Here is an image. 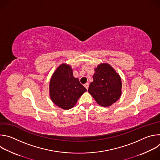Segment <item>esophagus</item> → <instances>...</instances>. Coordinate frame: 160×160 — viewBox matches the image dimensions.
Returning <instances> with one entry per match:
<instances>
[{
	"label": "esophagus",
	"instance_id": "obj_1",
	"mask_svg": "<svg viewBox=\"0 0 160 160\" xmlns=\"http://www.w3.org/2000/svg\"><path fill=\"white\" fill-rule=\"evenodd\" d=\"M88 86H89V83H86L85 84H84V87L86 88L87 90H88Z\"/></svg>",
	"mask_w": 160,
	"mask_h": 160
}]
</instances>
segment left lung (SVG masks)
Here are the masks:
<instances>
[{
    "label": "left lung",
    "mask_w": 160,
    "mask_h": 160,
    "mask_svg": "<svg viewBox=\"0 0 160 160\" xmlns=\"http://www.w3.org/2000/svg\"><path fill=\"white\" fill-rule=\"evenodd\" d=\"M93 80L88 92L100 106H109L118 100L122 94L121 78L109 64L98 65Z\"/></svg>",
    "instance_id": "left-lung-1"
}]
</instances>
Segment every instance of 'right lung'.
Segmentation results:
<instances>
[{"mask_svg": "<svg viewBox=\"0 0 160 160\" xmlns=\"http://www.w3.org/2000/svg\"><path fill=\"white\" fill-rule=\"evenodd\" d=\"M85 91L78 79L73 77L71 66L66 64L57 68L50 81V97L56 106L64 109L72 108Z\"/></svg>", "mask_w": 160, "mask_h": 160, "instance_id": "obj_1", "label": "right lung"}]
</instances>
